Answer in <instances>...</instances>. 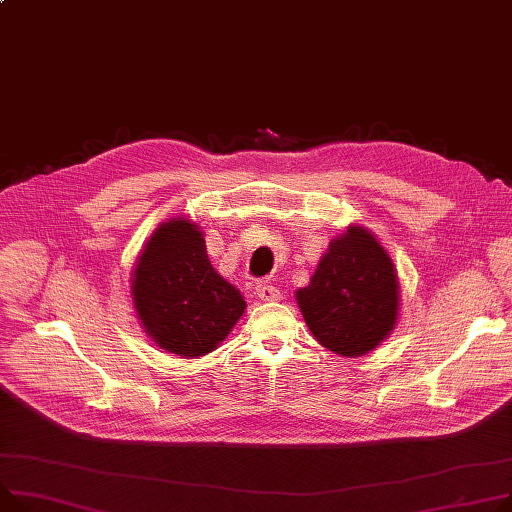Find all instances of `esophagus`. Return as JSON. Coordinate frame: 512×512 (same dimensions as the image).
<instances>
[{"mask_svg":"<svg viewBox=\"0 0 512 512\" xmlns=\"http://www.w3.org/2000/svg\"><path fill=\"white\" fill-rule=\"evenodd\" d=\"M255 296L261 298L263 302H278V300H282V292L276 286H271L269 282H257L255 284Z\"/></svg>","mask_w":512,"mask_h":512,"instance_id":"esophagus-1","label":"esophagus"}]
</instances>
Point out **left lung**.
Returning a JSON list of instances; mask_svg holds the SVG:
<instances>
[{"label": "left lung", "mask_w": 512, "mask_h": 512, "mask_svg": "<svg viewBox=\"0 0 512 512\" xmlns=\"http://www.w3.org/2000/svg\"><path fill=\"white\" fill-rule=\"evenodd\" d=\"M296 302L323 348L346 358L366 356L397 325V269L377 236L350 224L329 243L309 286L296 290Z\"/></svg>", "instance_id": "1"}]
</instances>
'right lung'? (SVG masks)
<instances>
[{
  "mask_svg": "<svg viewBox=\"0 0 512 512\" xmlns=\"http://www.w3.org/2000/svg\"><path fill=\"white\" fill-rule=\"evenodd\" d=\"M131 300L146 335L164 352L199 358L214 352L247 302L206 251L201 228L170 218L150 234L131 274Z\"/></svg>",
  "mask_w": 512,
  "mask_h": 512,
  "instance_id": "1",
  "label": "right lung"
}]
</instances>
